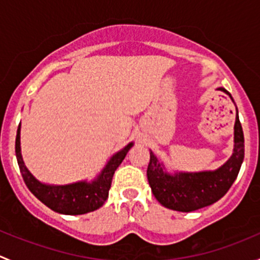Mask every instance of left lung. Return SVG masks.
Segmentation results:
<instances>
[{
    "instance_id": "8db88e82",
    "label": "left lung",
    "mask_w": 260,
    "mask_h": 260,
    "mask_svg": "<svg viewBox=\"0 0 260 260\" xmlns=\"http://www.w3.org/2000/svg\"><path fill=\"white\" fill-rule=\"evenodd\" d=\"M220 90L230 95L224 88H220ZM234 129V153L216 171L176 174L171 176L164 172L161 164L151 152L147 179L157 201L171 210L190 212L220 200L234 183L244 159V135L238 113Z\"/></svg>"
}]
</instances>
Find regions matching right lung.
Returning <instances> with one entry per match:
<instances>
[{"label": "right lung", "mask_w": 260, "mask_h": 260, "mask_svg": "<svg viewBox=\"0 0 260 260\" xmlns=\"http://www.w3.org/2000/svg\"><path fill=\"white\" fill-rule=\"evenodd\" d=\"M131 147H132V143H129L122 151L115 153L111 158V161L108 162L106 169L99 175L98 179L91 183L77 182L65 186L43 185L28 172V170L23 165L20 152V127L17 129L15 149H16L17 164L20 167L22 179L28 190L41 203L45 204L51 210L60 212V214L81 215L96 210L106 203V200L108 199L114 171L122 164Z\"/></svg>", "instance_id": "1"}]
</instances>
